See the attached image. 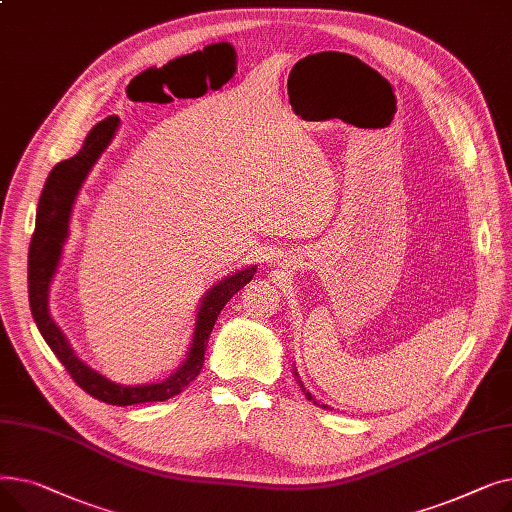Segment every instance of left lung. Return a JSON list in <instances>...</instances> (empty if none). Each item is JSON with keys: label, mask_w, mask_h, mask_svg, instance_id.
<instances>
[{"label": "left lung", "mask_w": 512, "mask_h": 512, "mask_svg": "<svg viewBox=\"0 0 512 512\" xmlns=\"http://www.w3.org/2000/svg\"><path fill=\"white\" fill-rule=\"evenodd\" d=\"M294 378H297V382H299V386H301V390H303V392H305V396H307V400H313V405H319V402H317V400H315V398H313V396H311V392H307V390H305V386H303V384H301V380H299V373H297V369H294ZM319 407H324V409H326V405H319Z\"/></svg>", "instance_id": "left-lung-1"}]
</instances>
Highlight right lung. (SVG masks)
<instances>
[{
	"mask_svg": "<svg viewBox=\"0 0 512 512\" xmlns=\"http://www.w3.org/2000/svg\"><path fill=\"white\" fill-rule=\"evenodd\" d=\"M120 120L116 116L105 118L99 122L80 147V151L60 161L53 168L45 180L43 193L37 207V224L29 249V303L33 311V319L49 344V348L60 359V363L70 373V378L83 388L93 398L107 402V405H141V402H161L168 400L176 394H180L188 384H191L205 361L207 340L215 326L224 305L234 297V294L247 286L255 272L257 265L238 270L232 276L213 284L205 297L201 299L197 321L193 330V340L188 344L186 359L182 365L166 378L164 382L157 384H143V386H122L112 380H107L105 375L91 369L85 361H80L76 353L72 351V344L66 340L64 332L56 326V321L49 315V288L53 282V276L58 272V265L62 259V251L70 234V215L74 201L78 197V191L83 188V182L87 180L91 168L97 164V159L105 151V147L112 143L116 126Z\"/></svg>",
	"mask_w": 512,
	"mask_h": 512,
	"instance_id": "right-lung-1",
	"label": "right lung"
}]
</instances>
